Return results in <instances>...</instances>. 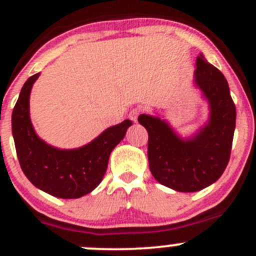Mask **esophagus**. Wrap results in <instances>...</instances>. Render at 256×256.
<instances>
[{"instance_id": "1", "label": "esophagus", "mask_w": 256, "mask_h": 256, "mask_svg": "<svg viewBox=\"0 0 256 256\" xmlns=\"http://www.w3.org/2000/svg\"><path fill=\"white\" fill-rule=\"evenodd\" d=\"M140 112H141V109H138V108H135V109H132L130 112V114H128V118H130V119L132 120L134 122H137V118H138Z\"/></svg>"}]
</instances>
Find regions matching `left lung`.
Returning <instances> with one entry per match:
<instances>
[{
  "mask_svg": "<svg viewBox=\"0 0 256 256\" xmlns=\"http://www.w3.org/2000/svg\"><path fill=\"white\" fill-rule=\"evenodd\" d=\"M195 86L208 102L210 116L194 136L182 138L158 116H138L148 132L150 173L164 186L182 192H198L220 179L230 162L236 128L227 80L202 54L196 58Z\"/></svg>",
  "mask_w": 256,
  "mask_h": 256,
  "instance_id": "left-lung-1",
  "label": "left lung"
}]
</instances>
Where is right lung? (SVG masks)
<instances>
[{
  "mask_svg": "<svg viewBox=\"0 0 256 256\" xmlns=\"http://www.w3.org/2000/svg\"><path fill=\"white\" fill-rule=\"evenodd\" d=\"M39 74L22 87L12 112V134L20 168L38 189L60 198H78L103 180L112 150L125 137L132 121L108 128L92 142L74 150H60L39 138L29 115V96Z\"/></svg>",
  "mask_w": 256,
  "mask_h": 256,
  "instance_id": "right-lung-1",
  "label": "right lung"
}]
</instances>
